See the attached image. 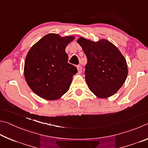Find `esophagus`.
<instances>
[{"instance_id":"34e87169","label":"esophagus","mask_w":148,"mask_h":148,"mask_svg":"<svg viewBox=\"0 0 148 148\" xmlns=\"http://www.w3.org/2000/svg\"><path fill=\"white\" fill-rule=\"evenodd\" d=\"M77 70L79 73H81L82 71V67L81 66H77Z\"/></svg>"}]
</instances>
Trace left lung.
<instances>
[{
    "instance_id": "1",
    "label": "left lung",
    "mask_w": 148,
    "mask_h": 148,
    "mask_svg": "<svg viewBox=\"0 0 148 148\" xmlns=\"http://www.w3.org/2000/svg\"><path fill=\"white\" fill-rule=\"evenodd\" d=\"M87 58L85 79L93 94L104 99L122 86L128 74L127 64L119 49L110 41H97L81 37L77 40Z\"/></svg>"
}]
</instances>
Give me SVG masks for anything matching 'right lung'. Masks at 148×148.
Returning <instances> with one entry per match:
<instances>
[{"label": "right lung", "mask_w": 148, "mask_h": 148, "mask_svg": "<svg viewBox=\"0 0 148 148\" xmlns=\"http://www.w3.org/2000/svg\"><path fill=\"white\" fill-rule=\"evenodd\" d=\"M75 36L48 34L36 43L25 58L24 75L30 89L46 100H56L68 91L77 67L69 64L66 47Z\"/></svg>", "instance_id": "add662e5"}]
</instances>
